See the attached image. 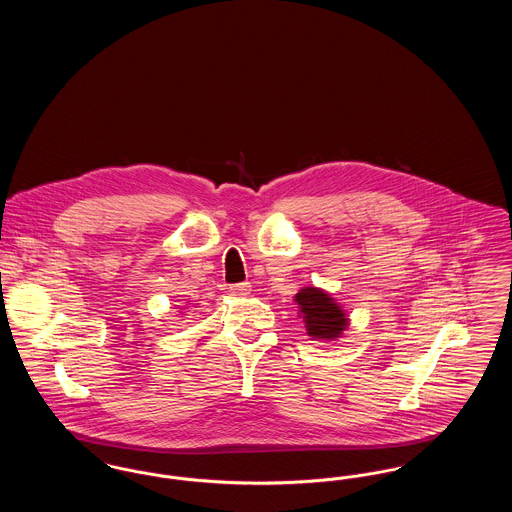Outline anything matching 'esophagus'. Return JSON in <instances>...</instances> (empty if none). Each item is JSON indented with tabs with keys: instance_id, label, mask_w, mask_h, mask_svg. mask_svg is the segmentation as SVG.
Returning a JSON list of instances; mask_svg holds the SVG:
<instances>
[{
	"instance_id": "obj_1",
	"label": "esophagus",
	"mask_w": 512,
	"mask_h": 512,
	"mask_svg": "<svg viewBox=\"0 0 512 512\" xmlns=\"http://www.w3.org/2000/svg\"><path fill=\"white\" fill-rule=\"evenodd\" d=\"M230 292L234 293V295H249V292H251V284H249V282L234 284V286H230Z\"/></svg>"
}]
</instances>
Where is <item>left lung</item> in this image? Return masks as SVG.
Instances as JSON below:
<instances>
[{"instance_id": "8db88e82", "label": "left lung", "mask_w": 512, "mask_h": 512, "mask_svg": "<svg viewBox=\"0 0 512 512\" xmlns=\"http://www.w3.org/2000/svg\"><path fill=\"white\" fill-rule=\"evenodd\" d=\"M295 301L303 313L307 334L317 340L340 338L347 328V318L340 305L330 297V293L318 288H303L295 293Z\"/></svg>"}]
</instances>
